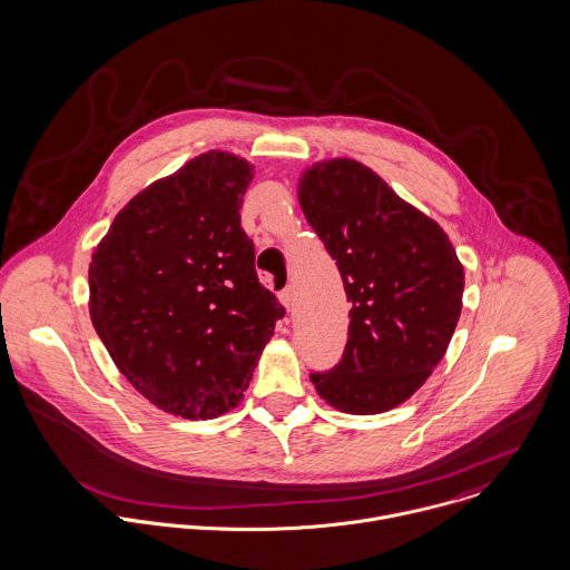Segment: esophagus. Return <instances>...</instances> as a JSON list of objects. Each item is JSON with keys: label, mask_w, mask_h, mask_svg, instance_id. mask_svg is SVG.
<instances>
[{"label": "esophagus", "mask_w": 570, "mask_h": 570, "mask_svg": "<svg viewBox=\"0 0 570 570\" xmlns=\"http://www.w3.org/2000/svg\"><path fill=\"white\" fill-rule=\"evenodd\" d=\"M279 302L284 304L286 311L293 308V304H295V291H293V286H286V288L279 293Z\"/></svg>", "instance_id": "34e87169"}]
</instances>
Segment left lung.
Instances as JSON below:
<instances>
[{
    "mask_svg": "<svg viewBox=\"0 0 570 570\" xmlns=\"http://www.w3.org/2000/svg\"><path fill=\"white\" fill-rule=\"evenodd\" d=\"M299 203L352 304L342 361L311 381L347 414L396 407L428 381L454 335L464 288L455 248L434 220L347 158L308 169Z\"/></svg>",
    "mask_w": 570,
    "mask_h": 570,
    "instance_id": "1",
    "label": "left lung"
}]
</instances>
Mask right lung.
I'll use <instances>...</instances> for the list:
<instances>
[{
    "instance_id": "1",
    "label": "right lung",
    "mask_w": 570,
    "mask_h": 570,
    "mask_svg": "<svg viewBox=\"0 0 570 570\" xmlns=\"http://www.w3.org/2000/svg\"><path fill=\"white\" fill-rule=\"evenodd\" d=\"M250 178L233 154H200L129 200L92 255L97 335L127 381L176 416L235 407L286 315L239 225Z\"/></svg>"
}]
</instances>
